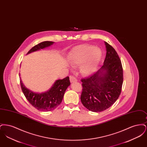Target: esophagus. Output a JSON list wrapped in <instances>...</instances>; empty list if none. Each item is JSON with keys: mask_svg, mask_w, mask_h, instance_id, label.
<instances>
[{"mask_svg": "<svg viewBox=\"0 0 147 147\" xmlns=\"http://www.w3.org/2000/svg\"><path fill=\"white\" fill-rule=\"evenodd\" d=\"M69 79H70V82L71 83H74V82H76L77 81L76 78L74 77V76H70Z\"/></svg>", "mask_w": 147, "mask_h": 147, "instance_id": "esophagus-1", "label": "esophagus"}]
</instances>
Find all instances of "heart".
I'll return each mask as SVG.
<instances>
[{"label":"heart","mask_w":147,"mask_h":147,"mask_svg":"<svg viewBox=\"0 0 147 147\" xmlns=\"http://www.w3.org/2000/svg\"><path fill=\"white\" fill-rule=\"evenodd\" d=\"M101 58L100 50L87 45L76 46L68 56L70 65L73 67L80 65V71L85 76L91 75L96 71Z\"/></svg>","instance_id":"1"}]
</instances>
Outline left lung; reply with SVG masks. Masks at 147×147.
<instances>
[{"instance_id":"left-lung-1","label":"left lung","mask_w":147,"mask_h":147,"mask_svg":"<svg viewBox=\"0 0 147 147\" xmlns=\"http://www.w3.org/2000/svg\"><path fill=\"white\" fill-rule=\"evenodd\" d=\"M106 55L104 65L95 73L82 79L81 102L92 112L103 111L118 99L123 84V68L115 49L105 42Z\"/></svg>"}]
</instances>
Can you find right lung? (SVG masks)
Segmentation results:
<instances>
[{"mask_svg":"<svg viewBox=\"0 0 147 147\" xmlns=\"http://www.w3.org/2000/svg\"><path fill=\"white\" fill-rule=\"evenodd\" d=\"M54 42L44 41L33 47L28 53L43 49L53 45ZM69 77L63 79L57 80L49 90L43 93H36L27 89L20 80L21 90L28 102L35 109L42 111L53 110L61 103L64 94L67 88L70 85Z\"/></svg>","mask_w":147,"mask_h":147,"instance_id":"right-lung-1","label":"right lung"}]
</instances>
